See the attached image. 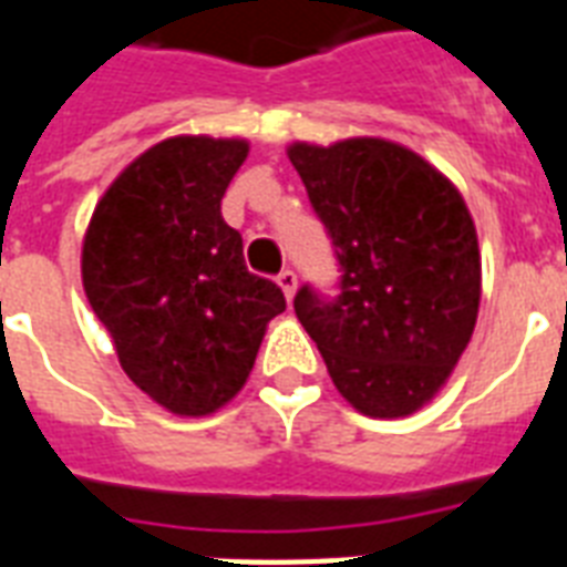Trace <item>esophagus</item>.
Returning <instances> with one entry per match:
<instances>
[{"label": "esophagus", "instance_id": "1", "mask_svg": "<svg viewBox=\"0 0 567 567\" xmlns=\"http://www.w3.org/2000/svg\"><path fill=\"white\" fill-rule=\"evenodd\" d=\"M276 285L282 288L285 300L291 302L293 293H297V274H293V270H282V274L276 276Z\"/></svg>", "mask_w": 567, "mask_h": 567}]
</instances>
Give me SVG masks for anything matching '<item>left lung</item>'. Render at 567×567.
Instances as JSON below:
<instances>
[{"instance_id": "left-lung-1", "label": "left lung", "mask_w": 567, "mask_h": 567, "mask_svg": "<svg viewBox=\"0 0 567 567\" xmlns=\"http://www.w3.org/2000/svg\"><path fill=\"white\" fill-rule=\"evenodd\" d=\"M288 158L336 244L341 293L293 311L338 394L368 417L421 412L465 353L483 293L474 217L453 182L385 137L293 141Z\"/></svg>"}]
</instances>
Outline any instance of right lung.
<instances>
[{
	"label": "right lung",
	"instance_id": "right-lung-1",
	"mask_svg": "<svg viewBox=\"0 0 567 567\" xmlns=\"http://www.w3.org/2000/svg\"><path fill=\"white\" fill-rule=\"evenodd\" d=\"M247 155L244 137H167L123 167L84 231V293L120 368L179 417H205L238 394L267 323L285 311L220 214Z\"/></svg>",
	"mask_w": 567,
	"mask_h": 567
}]
</instances>
